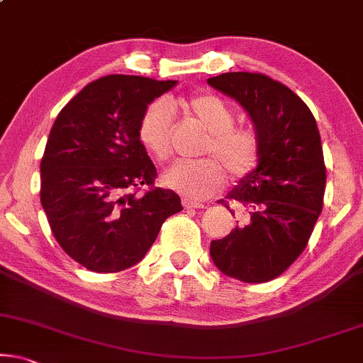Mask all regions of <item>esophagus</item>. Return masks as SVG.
<instances>
[{"mask_svg":"<svg viewBox=\"0 0 363 363\" xmlns=\"http://www.w3.org/2000/svg\"><path fill=\"white\" fill-rule=\"evenodd\" d=\"M182 206H184V209H204V204H201V202H196V201H191V199H184L182 201Z\"/></svg>","mask_w":363,"mask_h":363,"instance_id":"1","label":"esophagus"}]
</instances>
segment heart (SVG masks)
Returning a JSON list of instances; mask_svg holds the SVG:
<instances>
[{
  "mask_svg": "<svg viewBox=\"0 0 363 363\" xmlns=\"http://www.w3.org/2000/svg\"><path fill=\"white\" fill-rule=\"evenodd\" d=\"M182 108L204 125L207 136L201 152L219 158L182 159L162 172L161 181L169 189L189 199L201 201L225 184V169L240 179L252 172L260 159V139L250 128L235 124V113L216 94H196L181 101ZM174 109L169 101L156 99L139 119L138 136L143 147L157 161H167L172 154Z\"/></svg>",
  "mask_w": 363,
  "mask_h": 363,
  "instance_id": "b5f03b06",
  "label": "heart"
}]
</instances>
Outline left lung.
Listing matches in <instances>:
<instances>
[{"instance_id": "1", "label": "left lung", "mask_w": 363, "mask_h": 363, "mask_svg": "<svg viewBox=\"0 0 363 363\" xmlns=\"http://www.w3.org/2000/svg\"><path fill=\"white\" fill-rule=\"evenodd\" d=\"M207 83L242 106L260 139L257 167L227 196L244 207V220L212 240L211 257L232 279L269 282L303 252L322 212L327 176L315 118L292 89L260 72H224Z\"/></svg>"}]
</instances>
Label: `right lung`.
<instances>
[{
  "label": "right lung",
  "instance_id": "right-lung-1",
  "mask_svg": "<svg viewBox=\"0 0 363 363\" xmlns=\"http://www.w3.org/2000/svg\"><path fill=\"white\" fill-rule=\"evenodd\" d=\"M176 84L99 77L52 124L41 159V206L61 249L93 272L136 265L164 220L182 211L176 192L154 187L156 166L138 136L147 104ZM141 185L150 189L138 196Z\"/></svg>",
  "mask_w": 363,
  "mask_h": 363
}]
</instances>
